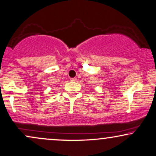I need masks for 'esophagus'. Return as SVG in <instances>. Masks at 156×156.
I'll return each mask as SVG.
<instances>
[{"label": "esophagus", "mask_w": 156, "mask_h": 156, "mask_svg": "<svg viewBox=\"0 0 156 156\" xmlns=\"http://www.w3.org/2000/svg\"><path fill=\"white\" fill-rule=\"evenodd\" d=\"M71 81L73 82H76V78H71Z\"/></svg>", "instance_id": "esophagus-1"}]
</instances>
